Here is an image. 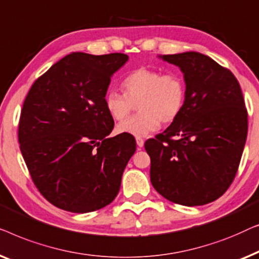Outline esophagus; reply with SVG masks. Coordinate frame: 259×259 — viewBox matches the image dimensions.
Listing matches in <instances>:
<instances>
[{"label":"esophagus","mask_w":259,"mask_h":259,"mask_svg":"<svg viewBox=\"0 0 259 259\" xmlns=\"http://www.w3.org/2000/svg\"><path fill=\"white\" fill-rule=\"evenodd\" d=\"M136 143H137L138 147L142 148V147H143V145H144V140H143V138H142V137L137 136V137H136Z\"/></svg>","instance_id":"1"}]
</instances>
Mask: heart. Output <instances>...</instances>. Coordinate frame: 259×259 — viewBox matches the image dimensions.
I'll use <instances>...</instances> for the list:
<instances>
[{
	"instance_id": "obj_1",
	"label": "heart",
	"mask_w": 259,
	"mask_h": 259,
	"mask_svg": "<svg viewBox=\"0 0 259 259\" xmlns=\"http://www.w3.org/2000/svg\"><path fill=\"white\" fill-rule=\"evenodd\" d=\"M124 93L111 90L104 97L105 109L115 121H124L138 103L141 112L118 125V133L144 136L171 123L181 115L187 100V83L178 72L142 67L123 79Z\"/></svg>"
}]
</instances>
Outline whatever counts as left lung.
I'll list each match as a JSON object with an SVG mask.
<instances>
[{
	"label": "left lung",
	"mask_w": 259,
	"mask_h": 259,
	"mask_svg": "<svg viewBox=\"0 0 259 259\" xmlns=\"http://www.w3.org/2000/svg\"><path fill=\"white\" fill-rule=\"evenodd\" d=\"M162 58L183 71L187 100L164 133L145 142L150 181L167 201L204 205L220 198L237 174L247 135L242 89L229 69L203 54Z\"/></svg>",
	"instance_id": "left-lung-1"
}]
</instances>
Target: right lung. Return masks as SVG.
<instances>
[{
  "label": "right lung",
  "instance_id": "1",
  "mask_svg": "<svg viewBox=\"0 0 259 259\" xmlns=\"http://www.w3.org/2000/svg\"><path fill=\"white\" fill-rule=\"evenodd\" d=\"M121 53H72L36 79L19 122L20 149L43 197L60 209L92 212L114 201L136 150L130 134L108 137L114 119L104 97Z\"/></svg>",
  "mask_w": 259,
  "mask_h": 259
}]
</instances>
